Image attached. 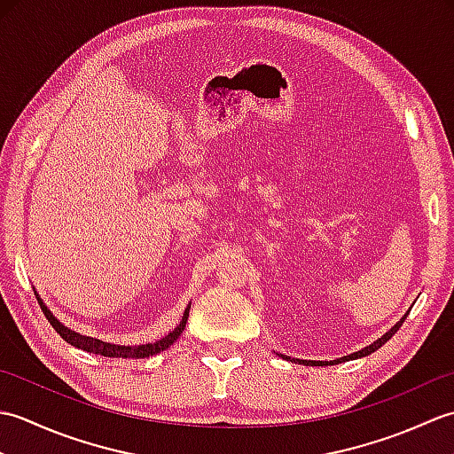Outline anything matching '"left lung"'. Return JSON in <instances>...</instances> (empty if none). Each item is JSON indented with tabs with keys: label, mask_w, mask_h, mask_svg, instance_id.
I'll use <instances>...</instances> for the list:
<instances>
[{
	"label": "left lung",
	"mask_w": 454,
	"mask_h": 454,
	"mask_svg": "<svg viewBox=\"0 0 454 454\" xmlns=\"http://www.w3.org/2000/svg\"><path fill=\"white\" fill-rule=\"evenodd\" d=\"M408 316V314H406ZM406 316L402 317V320L394 325V327H390V330L384 333L382 337H379V340H376L374 343H371V345H366L364 349H361V351H356V353H351V355H347V356H341V359H337V361H302V359H291V356H285V355H281L283 359H291V361H296V363H302V364H312V366H322V364H333V363H343V361H351V359H361V356H366V355H371V353H374L376 349H380V347L387 343L390 337L396 333L400 327H402V324H403V320H406Z\"/></svg>",
	"instance_id": "obj_1"
}]
</instances>
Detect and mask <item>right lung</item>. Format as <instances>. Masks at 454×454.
Wrapping results in <instances>:
<instances>
[{"label":"right lung","instance_id":"right-lung-1","mask_svg":"<svg viewBox=\"0 0 454 454\" xmlns=\"http://www.w3.org/2000/svg\"><path fill=\"white\" fill-rule=\"evenodd\" d=\"M36 296L38 304H41L43 312L46 316V320L51 322V325L54 330L60 333V337L64 341H67L74 347H78V349H83L88 353H95V355H103V356H119V359H144V356H152V355H158L161 351H166L168 347H171L173 343L177 341V337L185 330V324H187V317H189V308H185V312H183V320L179 322V325L176 330L169 332L166 337H161L160 341H153V343H146V345H114V343H107V341H101V340H95V337H88V335H82L78 332H72L67 330V327L58 322L56 317L52 316V312L48 310L46 304L41 301V296Z\"/></svg>","mask_w":454,"mask_h":454}]
</instances>
